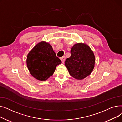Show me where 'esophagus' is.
Wrapping results in <instances>:
<instances>
[{
  "mask_svg": "<svg viewBox=\"0 0 122 122\" xmlns=\"http://www.w3.org/2000/svg\"><path fill=\"white\" fill-rule=\"evenodd\" d=\"M60 59H61V61H62V62L63 63H64L65 61L66 58H65V56H63V57H62Z\"/></svg>",
  "mask_w": 122,
  "mask_h": 122,
  "instance_id": "1",
  "label": "esophagus"
}]
</instances>
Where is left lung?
Masks as SVG:
<instances>
[{
    "instance_id": "obj_1",
    "label": "left lung",
    "mask_w": 122,
    "mask_h": 122,
    "mask_svg": "<svg viewBox=\"0 0 122 122\" xmlns=\"http://www.w3.org/2000/svg\"><path fill=\"white\" fill-rule=\"evenodd\" d=\"M71 56L66 59L65 65L72 76L81 80L91 75L94 68L95 56L85 43L75 44L71 49Z\"/></svg>"
}]
</instances>
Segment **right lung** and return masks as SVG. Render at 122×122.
<instances>
[{"instance_id":"right-lung-1","label":"right lung","mask_w":122,"mask_h":122,"mask_svg":"<svg viewBox=\"0 0 122 122\" xmlns=\"http://www.w3.org/2000/svg\"><path fill=\"white\" fill-rule=\"evenodd\" d=\"M61 61L56 56L51 45L44 41L36 44L27 57V66L31 75L41 81L47 80Z\"/></svg>"}]
</instances>
